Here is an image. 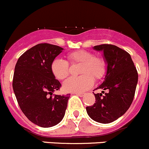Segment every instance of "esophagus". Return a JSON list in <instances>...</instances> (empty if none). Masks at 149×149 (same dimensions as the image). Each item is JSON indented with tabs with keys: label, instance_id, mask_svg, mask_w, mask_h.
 <instances>
[{
	"label": "esophagus",
	"instance_id": "esophagus-1",
	"mask_svg": "<svg viewBox=\"0 0 149 149\" xmlns=\"http://www.w3.org/2000/svg\"><path fill=\"white\" fill-rule=\"evenodd\" d=\"M75 94L79 95V96H80V97H84L86 95L85 93H75Z\"/></svg>",
	"mask_w": 149,
	"mask_h": 149
}]
</instances>
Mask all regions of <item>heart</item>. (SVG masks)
Instances as JSON below:
<instances>
[{"instance_id":"b5f03b06","label":"heart","mask_w":149,"mask_h":149,"mask_svg":"<svg viewBox=\"0 0 149 149\" xmlns=\"http://www.w3.org/2000/svg\"><path fill=\"white\" fill-rule=\"evenodd\" d=\"M67 58L72 65L80 64L79 73L81 76L70 77L64 82L63 90L66 92L81 93L92 86L93 79H101L106 73V64L101 56L85 50L73 51L67 54ZM51 71L58 80H64L70 74L69 64L65 61L56 58L51 63Z\"/></svg>"}]
</instances>
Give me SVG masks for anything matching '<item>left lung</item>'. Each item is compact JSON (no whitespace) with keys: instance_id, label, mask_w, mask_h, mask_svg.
I'll return each instance as SVG.
<instances>
[{"instance_id":"obj_1","label":"left lung","mask_w":149,"mask_h":149,"mask_svg":"<svg viewBox=\"0 0 149 149\" xmlns=\"http://www.w3.org/2000/svg\"><path fill=\"white\" fill-rule=\"evenodd\" d=\"M93 49L103 52L107 71L103 82L96 88L103 91L101 93H94L95 103L87 106L86 111L95 121L109 123L123 116L132 103L138 72L130 54L118 46L101 44L95 46ZM104 90L108 92L105 93Z\"/></svg>"}]
</instances>
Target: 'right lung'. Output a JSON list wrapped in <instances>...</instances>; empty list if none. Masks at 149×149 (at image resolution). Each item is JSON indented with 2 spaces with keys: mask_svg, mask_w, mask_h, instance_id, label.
I'll return each instance as SVG.
<instances>
[{
  "mask_svg": "<svg viewBox=\"0 0 149 149\" xmlns=\"http://www.w3.org/2000/svg\"><path fill=\"white\" fill-rule=\"evenodd\" d=\"M63 48L39 43L20 56L15 66L13 88L24 115L35 124L48 128L60 123L70 94L54 95L61 84L55 79L51 63Z\"/></svg>",
  "mask_w": 149,
  "mask_h": 149,
  "instance_id": "obj_1",
  "label": "right lung"
}]
</instances>
